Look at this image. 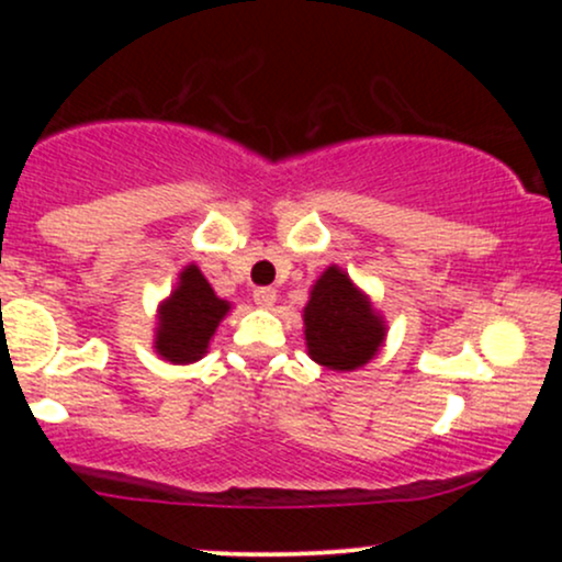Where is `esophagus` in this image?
I'll use <instances>...</instances> for the list:
<instances>
[{"mask_svg":"<svg viewBox=\"0 0 562 562\" xmlns=\"http://www.w3.org/2000/svg\"><path fill=\"white\" fill-rule=\"evenodd\" d=\"M254 301L259 303V306L269 308V306H274V301H277V293H274L272 288H256V290H254Z\"/></svg>","mask_w":562,"mask_h":562,"instance_id":"1","label":"esophagus"}]
</instances>
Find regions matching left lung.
<instances>
[{
    "instance_id": "1",
    "label": "left lung",
    "mask_w": 562,
    "mask_h": 562,
    "mask_svg": "<svg viewBox=\"0 0 562 562\" xmlns=\"http://www.w3.org/2000/svg\"><path fill=\"white\" fill-rule=\"evenodd\" d=\"M308 357L330 370H357L370 362L385 338V327L370 301L351 285V280L330 267L312 290L306 308Z\"/></svg>"
}]
</instances>
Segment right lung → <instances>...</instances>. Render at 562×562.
Masks as SVG:
<instances>
[{
    "instance_id": "obj_1",
    "label": "right lung",
    "mask_w": 562,
    "mask_h": 562,
    "mask_svg": "<svg viewBox=\"0 0 562 562\" xmlns=\"http://www.w3.org/2000/svg\"><path fill=\"white\" fill-rule=\"evenodd\" d=\"M227 312L229 303L218 299L200 269L187 267L171 299L160 306L158 353L173 364L198 362Z\"/></svg>"
}]
</instances>
